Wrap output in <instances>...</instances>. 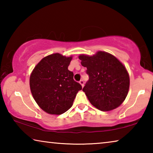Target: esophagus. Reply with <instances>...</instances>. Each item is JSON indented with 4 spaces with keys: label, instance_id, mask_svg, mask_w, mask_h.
Wrapping results in <instances>:
<instances>
[{
    "label": "esophagus",
    "instance_id": "34e87169",
    "mask_svg": "<svg viewBox=\"0 0 153 153\" xmlns=\"http://www.w3.org/2000/svg\"><path fill=\"white\" fill-rule=\"evenodd\" d=\"M79 84H81V86H82V87H84V80L83 79H81L79 81Z\"/></svg>",
    "mask_w": 153,
    "mask_h": 153
}]
</instances>
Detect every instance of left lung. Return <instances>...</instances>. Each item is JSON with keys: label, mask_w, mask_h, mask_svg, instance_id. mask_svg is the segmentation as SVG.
<instances>
[{"label": "left lung", "mask_w": 153, "mask_h": 153, "mask_svg": "<svg viewBox=\"0 0 153 153\" xmlns=\"http://www.w3.org/2000/svg\"><path fill=\"white\" fill-rule=\"evenodd\" d=\"M79 59L89 76L82 90L90 103L103 111L121 105L129 88V74L123 65L115 56L103 51L93 56L81 55Z\"/></svg>", "instance_id": "left-lung-1"}]
</instances>
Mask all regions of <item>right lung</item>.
Listing matches in <instances>:
<instances>
[{
	"label": "right lung",
	"mask_w": 153,
	"mask_h": 153,
	"mask_svg": "<svg viewBox=\"0 0 153 153\" xmlns=\"http://www.w3.org/2000/svg\"><path fill=\"white\" fill-rule=\"evenodd\" d=\"M72 56L59 53L45 56L33 69L30 86L35 101L43 111L61 115L69 109L82 86L68 69Z\"/></svg>",
	"instance_id": "add662e5"
}]
</instances>
